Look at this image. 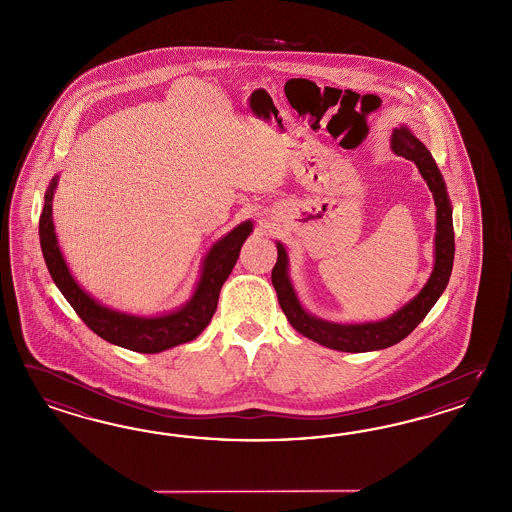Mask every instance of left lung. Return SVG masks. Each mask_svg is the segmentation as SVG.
Returning <instances> with one entry per match:
<instances>
[{"mask_svg":"<svg viewBox=\"0 0 512 512\" xmlns=\"http://www.w3.org/2000/svg\"><path fill=\"white\" fill-rule=\"evenodd\" d=\"M392 150L397 156L411 160L418 167L424 181L433 194L437 207V233H435V265L426 286L420 294L411 299L405 307L380 322L365 324H335L307 313L299 303L296 290L288 277V254L282 243H277L279 256L271 271V282L277 290L282 313L301 335L314 343L341 352H371L392 347L403 341L411 331L426 318L435 301L445 292L446 284L454 264V226H452V205L446 194L445 181L431 158L426 145L414 137L407 126H399L392 133Z\"/></svg>","mask_w":512,"mask_h":512,"instance_id":"obj_1","label":"left lung"}]
</instances>
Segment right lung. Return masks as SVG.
<instances>
[{
    "label": "right lung",
    "mask_w": 512,
    "mask_h": 512,
    "mask_svg": "<svg viewBox=\"0 0 512 512\" xmlns=\"http://www.w3.org/2000/svg\"><path fill=\"white\" fill-rule=\"evenodd\" d=\"M56 184L58 175L50 181L45 194V207L39 218V241L52 281L84 324L107 343L143 354H156L196 339L215 314L220 288L230 277L231 269L239 258V250L252 231V222L247 220L235 226L207 252L196 292L181 309L162 316L118 313L88 296L67 269L52 224V198Z\"/></svg>",
    "instance_id": "obj_1"
}]
</instances>
